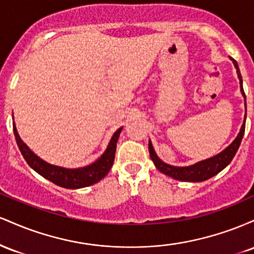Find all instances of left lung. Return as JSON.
<instances>
[{"label":"left lung","mask_w":254,"mask_h":254,"mask_svg":"<svg viewBox=\"0 0 254 254\" xmlns=\"http://www.w3.org/2000/svg\"><path fill=\"white\" fill-rule=\"evenodd\" d=\"M230 60L233 61L235 68H237L239 80H240L241 92H243V95L245 97V105H246V95H245L243 88V77H241L240 70H239V65L237 61L233 60V58H230ZM245 121H246V115H245ZM245 121L238 137L233 141V143L230 144L229 147H227L226 149H224L222 153L218 154V155L198 162L196 165L189 166V167H174V166L165 164V162H162L161 160L156 156L153 145H151L149 141L150 159L153 160L154 165H155L157 170L162 172V173H165L166 176H170L177 180H182V182H204V180L210 179L211 177L220 173L224 167H227V166L230 164V161H232L235 154H237L239 147H240L241 139H243L245 133Z\"/></svg>","instance_id":"obj_1"}]
</instances>
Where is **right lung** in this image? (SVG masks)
I'll list each match as a JSON object with an SVG mask.
<instances>
[{"mask_svg":"<svg viewBox=\"0 0 254 254\" xmlns=\"http://www.w3.org/2000/svg\"><path fill=\"white\" fill-rule=\"evenodd\" d=\"M13 130L16 143L19 145V149L21 151L22 156L25 157L27 164L34 171L58 186H62V188L65 189H80L98 183L99 180L103 179L109 173L113 165V161H115L116 148H117V141L119 135H121L122 127L116 131L115 135L112 136L109 147H107L106 151L101 155L100 159H98L94 164L87 166V167L76 168V170H66V168L46 164L45 161H43L39 157L34 155L28 149L27 145L21 141L16 131L15 124L13 125Z\"/></svg>","mask_w":254,"mask_h":254,"instance_id":"right-lung-1","label":"right lung"}]
</instances>
